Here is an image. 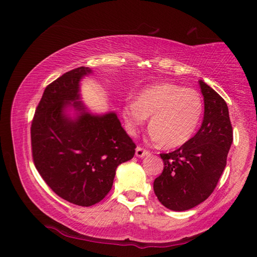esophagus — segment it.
<instances>
[{
  "label": "esophagus",
  "instance_id": "1",
  "mask_svg": "<svg viewBox=\"0 0 257 257\" xmlns=\"http://www.w3.org/2000/svg\"><path fill=\"white\" fill-rule=\"evenodd\" d=\"M149 153H150L149 151L145 150V149H143V147H141V146H138L137 149H136V156H137V158H143V156H145V155H147Z\"/></svg>",
  "mask_w": 257,
  "mask_h": 257
}]
</instances>
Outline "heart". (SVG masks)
Here are the masks:
<instances>
[{"label":"heart","mask_w":257,"mask_h":257,"mask_svg":"<svg viewBox=\"0 0 257 257\" xmlns=\"http://www.w3.org/2000/svg\"><path fill=\"white\" fill-rule=\"evenodd\" d=\"M203 99L198 92L172 82L146 87L137 99H125L121 114L128 133L136 135L151 116L150 136L167 149L184 145L202 119Z\"/></svg>","instance_id":"obj_1"}]
</instances>
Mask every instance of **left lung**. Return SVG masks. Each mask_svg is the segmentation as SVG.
I'll use <instances>...</instances> for the list:
<instances>
[{"mask_svg": "<svg viewBox=\"0 0 257 257\" xmlns=\"http://www.w3.org/2000/svg\"><path fill=\"white\" fill-rule=\"evenodd\" d=\"M199 87L204 96L201 128L178 150L160 154L164 167L153 188L162 205L172 211L193 208L213 193L233 139L227 103L203 80Z\"/></svg>", "mask_w": 257, "mask_h": 257, "instance_id": "obj_1", "label": "left lung"}]
</instances>
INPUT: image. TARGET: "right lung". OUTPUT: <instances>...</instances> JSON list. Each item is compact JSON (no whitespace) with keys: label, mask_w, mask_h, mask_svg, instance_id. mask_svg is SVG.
Returning <instances> with one entry per match:
<instances>
[{"label":"right lung","mask_w":257,"mask_h":257,"mask_svg":"<svg viewBox=\"0 0 257 257\" xmlns=\"http://www.w3.org/2000/svg\"><path fill=\"white\" fill-rule=\"evenodd\" d=\"M90 72L79 67L51 82L30 127L37 171L58 196L79 206H92L106 196L118 165L133 159L136 149L115 113L93 115L77 102L79 81ZM68 105L81 112L76 120L64 114Z\"/></svg>","instance_id":"right-lung-1"}]
</instances>
